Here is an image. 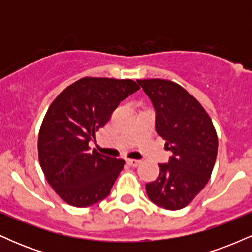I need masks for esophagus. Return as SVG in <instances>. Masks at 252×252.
Here are the masks:
<instances>
[{
	"label": "esophagus",
	"instance_id": "obj_1",
	"mask_svg": "<svg viewBox=\"0 0 252 252\" xmlns=\"http://www.w3.org/2000/svg\"><path fill=\"white\" fill-rule=\"evenodd\" d=\"M126 163H128L129 166H131V167H137V166H140V164H141V161L140 160H131V158H128V160H126Z\"/></svg>",
	"mask_w": 252,
	"mask_h": 252
}]
</instances>
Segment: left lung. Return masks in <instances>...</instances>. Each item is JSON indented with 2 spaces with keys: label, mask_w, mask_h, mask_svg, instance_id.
<instances>
[{
  "label": "left lung",
  "mask_w": 252,
  "mask_h": 252,
  "mask_svg": "<svg viewBox=\"0 0 252 252\" xmlns=\"http://www.w3.org/2000/svg\"><path fill=\"white\" fill-rule=\"evenodd\" d=\"M156 112V132L173 153L160 174L146 184L148 198L166 210L186 207L206 186L218 152V137L201 104L182 86L166 79L137 80Z\"/></svg>",
  "instance_id": "left-lung-1"
}]
</instances>
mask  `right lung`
I'll list each match as a JSON object with an SVG mask.
<instances>
[{
	"label": "right lung",
	"instance_id": "right-lung-1",
	"mask_svg": "<svg viewBox=\"0 0 252 252\" xmlns=\"http://www.w3.org/2000/svg\"><path fill=\"white\" fill-rule=\"evenodd\" d=\"M138 89L131 79L85 77L60 92L48 108L37 140L40 166L71 206L88 207L109 195L124 161L90 152L89 142Z\"/></svg>",
	"mask_w": 252,
	"mask_h": 252
}]
</instances>
